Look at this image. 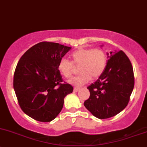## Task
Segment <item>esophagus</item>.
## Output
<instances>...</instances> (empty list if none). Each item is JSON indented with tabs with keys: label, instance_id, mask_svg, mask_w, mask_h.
Segmentation results:
<instances>
[{
	"label": "esophagus",
	"instance_id": "34e87169",
	"mask_svg": "<svg viewBox=\"0 0 147 147\" xmlns=\"http://www.w3.org/2000/svg\"><path fill=\"white\" fill-rule=\"evenodd\" d=\"M78 90H79V88H76V87H75L74 88V92H75V93H76V92H78Z\"/></svg>",
	"mask_w": 147,
	"mask_h": 147
}]
</instances>
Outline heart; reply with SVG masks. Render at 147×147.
I'll use <instances>...</instances> for the list:
<instances>
[{"label":"heart","mask_w":147,"mask_h":147,"mask_svg":"<svg viewBox=\"0 0 147 147\" xmlns=\"http://www.w3.org/2000/svg\"><path fill=\"white\" fill-rule=\"evenodd\" d=\"M71 61L62 58L58 63V70L66 78H70L74 74V66H78V76L69 81L76 86H81L90 80L102 75L107 65L105 51L99 47L81 48L74 51L70 55Z\"/></svg>","instance_id":"1"}]
</instances>
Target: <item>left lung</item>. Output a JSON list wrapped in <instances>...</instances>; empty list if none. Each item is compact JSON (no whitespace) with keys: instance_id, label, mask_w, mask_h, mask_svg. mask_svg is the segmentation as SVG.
<instances>
[{"instance_id":"8db88e82","label":"left lung","mask_w":147,"mask_h":147,"mask_svg":"<svg viewBox=\"0 0 147 147\" xmlns=\"http://www.w3.org/2000/svg\"><path fill=\"white\" fill-rule=\"evenodd\" d=\"M108 58L102 75L87 88L90 97L84 102L87 110L99 119L110 118L123 110L134 86L132 65L126 54L110 51Z\"/></svg>"}]
</instances>
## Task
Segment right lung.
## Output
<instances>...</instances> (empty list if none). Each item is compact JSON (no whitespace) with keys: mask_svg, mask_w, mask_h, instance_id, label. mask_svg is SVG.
Segmentation results:
<instances>
[{"mask_svg":"<svg viewBox=\"0 0 147 147\" xmlns=\"http://www.w3.org/2000/svg\"><path fill=\"white\" fill-rule=\"evenodd\" d=\"M71 47L42 42L21 57L16 68L13 87L22 111L37 121L48 122L61 112L64 98L73 86L64 82L58 70L59 60Z\"/></svg>","mask_w":147,"mask_h":147,"instance_id":"right-lung-1","label":"right lung"}]
</instances>
